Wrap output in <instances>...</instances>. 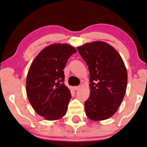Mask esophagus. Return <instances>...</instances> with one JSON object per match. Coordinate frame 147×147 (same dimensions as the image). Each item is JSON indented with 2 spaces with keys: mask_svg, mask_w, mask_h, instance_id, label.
<instances>
[{
  "mask_svg": "<svg viewBox=\"0 0 147 147\" xmlns=\"http://www.w3.org/2000/svg\"><path fill=\"white\" fill-rule=\"evenodd\" d=\"M79 88H80V86H76L73 87V89L75 90H78Z\"/></svg>",
  "mask_w": 147,
  "mask_h": 147,
  "instance_id": "1",
  "label": "esophagus"
}]
</instances>
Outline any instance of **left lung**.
Listing matches in <instances>:
<instances>
[{
  "mask_svg": "<svg viewBox=\"0 0 147 147\" xmlns=\"http://www.w3.org/2000/svg\"><path fill=\"white\" fill-rule=\"evenodd\" d=\"M77 50L90 73L86 115L93 121L108 119L117 111L125 94L127 73L123 61L112 46L103 41L86 43Z\"/></svg>",
  "mask_w": 147,
  "mask_h": 147,
  "instance_id": "obj_1",
  "label": "left lung"
}]
</instances>
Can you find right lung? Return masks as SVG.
Masks as SVG:
<instances>
[{"mask_svg":"<svg viewBox=\"0 0 147 147\" xmlns=\"http://www.w3.org/2000/svg\"><path fill=\"white\" fill-rule=\"evenodd\" d=\"M75 48L55 43L43 49L32 63L26 78V92L33 108L47 120H57L67 113L71 98L64 82L65 69Z\"/></svg>","mask_w":147,"mask_h":147,"instance_id":"1","label":"right lung"}]
</instances>
